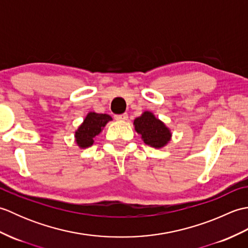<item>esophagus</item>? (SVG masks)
I'll return each mask as SVG.
<instances>
[{
	"label": "esophagus",
	"mask_w": 248,
	"mask_h": 248,
	"mask_svg": "<svg viewBox=\"0 0 248 248\" xmlns=\"http://www.w3.org/2000/svg\"><path fill=\"white\" fill-rule=\"evenodd\" d=\"M114 118L116 120H127L128 119V114L124 113V114H120V115H115Z\"/></svg>",
	"instance_id": "esophagus-1"
}]
</instances>
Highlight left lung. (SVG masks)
<instances>
[{"instance_id": "1", "label": "left lung", "mask_w": 248, "mask_h": 248, "mask_svg": "<svg viewBox=\"0 0 248 248\" xmlns=\"http://www.w3.org/2000/svg\"><path fill=\"white\" fill-rule=\"evenodd\" d=\"M136 132L141 135L144 143L155 148H161L170 140V132L161 120L150 112H145L134 120Z\"/></svg>"}]
</instances>
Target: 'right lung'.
<instances>
[{
	"label": "right lung",
	"instance_id": "obj_1",
	"mask_svg": "<svg viewBox=\"0 0 248 248\" xmlns=\"http://www.w3.org/2000/svg\"><path fill=\"white\" fill-rule=\"evenodd\" d=\"M109 120H112V117L108 114L89 113L76 132L77 144L82 148L92 146L94 136L101 132L102 128Z\"/></svg>",
	"mask_w": 248,
	"mask_h": 248
}]
</instances>
